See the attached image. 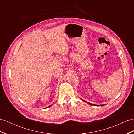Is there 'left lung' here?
Here are the masks:
<instances>
[{"label":"left lung","instance_id":"obj_1","mask_svg":"<svg viewBox=\"0 0 134 134\" xmlns=\"http://www.w3.org/2000/svg\"><path fill=\"white\" fill-rule=\"evenodd\" d=\"M86 102V101H85ZM87 102L88 104H89L90 105H93V106H98V105H94V104H91V103H90V102ZM100 106H103V105H100Z\"/></svg>","mask_w":134,"mask_h":134}]
</instances>
